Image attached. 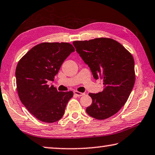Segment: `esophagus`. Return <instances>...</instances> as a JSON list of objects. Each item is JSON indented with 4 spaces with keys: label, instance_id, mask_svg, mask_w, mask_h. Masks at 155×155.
Returning a JSON list of instances; mask_svg holds the SVG:
<instances>
[{
    "label": "esophagus",
    "instance_id": "34e87169",
    "mask_svg": "<svg viewBox=\"0 0 155 155\" xmlns=\"http://www.w3.org/2000/svg\"><path fill=\"white\" fill-rule=\"evenodd\" d=\"M74 94L75 95H77L78 97H81V96H82V95H84V93H80V92H79V91H74Z\"/></svg>",
    "mask_w": 155,
    "mask_h": 155
}]
</instances>
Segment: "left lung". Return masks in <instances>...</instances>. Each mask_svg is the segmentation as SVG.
Listing matches in <instances>:
<instances>
[{
  "instance_id": "8db88e82",
  "label": "left lung",
  "mask_w": 155,
  "mask_h": 155,
  "mask_svg": "<svg viewBox=\"0 0 155 155\" xmlns=\"http://www.w3.org/2000/svg\"><path fill=\"white\" fill-rule=\"evenodd\" d=\"M73 45L93 78L104 82L101 92L88 94L93 102L86 111L97 120L110 117L125 104L133 90L135 81L133 55L120 43L106 38L74 41Z\"/></svg>"
}]
</instances>
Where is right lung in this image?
Masks as SVG:
<instances>
[{
	"mask_svg": "<svg viewBox=\"0 0 155 155\" xmlns=\"http://www.w3.org/2000/svg\"><path fill=\"white\" fill-rule=\"evenodd\" d=\"M67 42H43L30 49L18 63L16 69L17 91L20 101L38 120L54 123L64 115L72 91L58 92L53 81L61 65L72 52Z\"/></svg>",
	"mask_w": 155,
	"mask_h": 155,
	"instance_id": "right-lung-1",
	"label": "right lung"
}]
</instances>
